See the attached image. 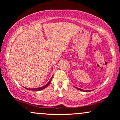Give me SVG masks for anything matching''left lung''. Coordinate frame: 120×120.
Here are the masks:
<instances>
[{"instance_id": "1", "label": "left lung", "mask_w": 120, "mask_h": 120, "mask_svg": "<svg viewBox=\"0 0 120 120\" xmlns=\"http://www.w3.org/2000/svg\"><path fill=\"white\" fill-rule=\"evenodd\" d=\"M75 88H77V89H79V90H81V91H85V92H90L89 90H83V89H80V88H77V87H75Z\"/></svg>"}]
</instances>
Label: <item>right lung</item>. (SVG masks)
<instances>
[{
  "instance_id": "obj_1",
  "label": "right lung",
  "mask_w": 120,
  "mask_h": 120,
  "mask_svg": "<svg viewBox=\"0 0 120 120\" xmlns=\"http://www.w3.org/2000/svg\"><path fill=\"white\" fill-rule=\"evenodd\" d=\"M52 78H53V76H52V77L51 79H50V80L49 81V82L47 83V84H46L45 85H44V86H43L41 87V88H32V89H30V88H26V89H28V90H34V91H39V90H42V89H45V88H46V87L48 86L49 85V84H50V82H51L52 79Z\"/></svg>"
}]
</instances>
